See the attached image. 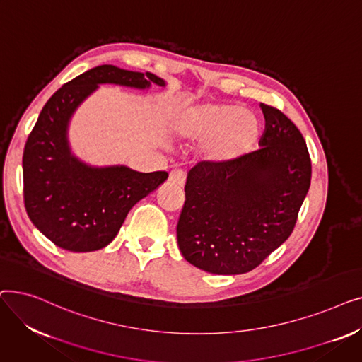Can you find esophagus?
Instances as JSON below:
<instances>
[{
    "mask_svg": "<svg viewBox=\"0 0 362 362\" xmlns=\"http://www.w3.org/2000/svg\"><path fill=\"white\" fill-rule=\"evenodd\" d=\"M185 173L182 170H173L168 176V182L175 186H183L185 185Z\"/></svg>",
    "mask_w": 362,
    "mask_h": 362,
    "instance_id": "esophagus-1",
    "label": "esophagus"
}]
</instances>
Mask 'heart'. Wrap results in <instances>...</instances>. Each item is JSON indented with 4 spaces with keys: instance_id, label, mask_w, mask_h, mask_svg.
<instances>
[{
    "instance_id": "heart-1",
    "label": "heart",
    "mask_w": 362,
    "mask_h": 362,
    "mask_svg": "<svg viewBox=\"0 0 362 362\" xmlns=\"http://www.w3.org/2000/svg\"><path fill=\"white\" fill-rule=\"evenodd\" d=\"M176 130L185 139L204 142L206 157L229 161L257 142L259 122L254 112L238 105L208 103L183 111Z\"/></svg>"
}]
</instances>
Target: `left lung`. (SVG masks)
Here are the masks:
<instances>
[{"instance_id": "1", "label": "left lung", "mask_w": 362, "mask_h": 362, "mask_svg": "<svg viewBox=\"0 0 362 362\" xmlns=\"http://www.w3.org/2000/svg\"><path fill=\"white\" fill-rule=\"evenodd\" d=\"M258 149L229 161H199L187 173L177 221L179 250L213 274L254 270L293 232L311 185V158L299 129L261 104Z\"/></svg>"}]
</instances>
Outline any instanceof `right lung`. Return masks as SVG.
I'll list each match as a JSON object with an SVG mask.
<instances>
[{
	"mask_svg": "<svg viewBox=\"0 0 362 362\" xmlns=\"http://www.w3.org/2000/svg\"><path fill=\"white\" fill-rule=\"evenodd\" d=\"M100 83L145 89L164 86L152 73L93 67L64 83L44 105L23 151V199L35 227L71 252L107 246L138 201L168 177L167 171L139 173L124 165L89 167L70 154L67 124L74 110Z\"/></svg>",
	"mask_w": 362,
	"mask_h": 362,
	"instance_id": "1",
	"label": "right lung"
}]
</instances>
